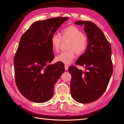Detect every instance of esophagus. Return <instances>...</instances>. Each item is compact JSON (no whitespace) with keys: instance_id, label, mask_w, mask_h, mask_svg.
<instances>
[{"instance_id":"1","label":"esophagus","mask_w":124,"mask_h":124,"mask_svg":"<svg viewBox=\"0 0 124 124\" xmlns=\"http://www.w3.org/2000/svg\"><path fill=\"white\" fill-rule=\"evenodd\" d=\"M65 69L66 70H68V66L67 65H65Z\"/></svg>"}]
</instances>
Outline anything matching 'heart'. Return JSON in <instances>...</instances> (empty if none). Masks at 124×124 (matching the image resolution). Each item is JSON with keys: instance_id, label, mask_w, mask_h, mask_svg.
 I'll use <instances>...</instances> for the list:
<instances>
[{"instance_id": "heart-1", "label": "heart", "mask_w": 124, "mask_h": 124, "mask_svg": "<svg viewBox=\"0 0 124 124\" xmlns=\"http://www.w3.org/2000/svg\"><path fill=\"white\" fill-rule=\"evenodd\" d=\"M69 40L67 46L69 49L61 52L56 56L57 62L66 64L71 63L75 57L76 53L78 55L83 54L85 51L88 45V38L81 29L76 26L70 25L63 28L61 31V37L54 33L51 37V43L53 50L58 52L62 41Z\"/></svg>"}]
</instances>
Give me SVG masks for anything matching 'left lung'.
Returning a JSON list of instances; mask_svg holds the SVG:
<instances>
[{
	"label": "left lung",
	"mask_w": 124,
	"mask_h": 124,
	"mask_svg": "<svg viewBox=\"0 0 124 124\" xmlns=\"http://www.w3.org/2000/svg\"><path fill=\"white\" fill-rule=\"evenodd\" d=\"M75 24L84 25L88 45L85 53L76 62L84 67L85 71L75 66L68 68L71 75V94L78 102L91 103L103 95L113 73L111 45L102 31L93 22L79 21Z\"/></svg>",
	"instance_id": "obj_1"
}]
</instances>
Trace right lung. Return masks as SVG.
Segmentation results:
<instances>
[{
	"label": "right lung",
	"mask_w": 124,
	"mask_h": 124,
	"mask_svg": "<svg viewBox=\"0 0 124 124\" xmlns=\"http://www.w3.org/2000/svg\"><path fill=\"white\" fill-rule=\"evenodd\" d=\"M68 17L37 21L22 36L14 58L18 89L32 102L43 103L53 96L54 87L65 71L62 62L48 65L55 56L51 37Z\"/></svg>",
	"instance_id": "1"
}]
</instances>
